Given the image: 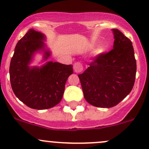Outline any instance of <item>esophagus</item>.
<instances>
[{
	"instance_id": "34e87169",
	"label": "esophagus",
	"mask_w": 149,
	"mask_h": 149,
	"mask_svg": "<svg viewBox=\"0 0 149 149\" xmlns=\"http://www.w3.org/2000/svg\"><path fill=\"white\" fill-rule=\"evenodd\" d=\"M73 70L76 73H79V72H81L83 71V66L81 63L79 62H76V63H74L73 65Z\"/></svg>"
}]
</instances>
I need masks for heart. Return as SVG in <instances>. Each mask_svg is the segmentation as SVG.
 <instances>
[{
    "label": "heart",
    "instance_id": "heart-1",
    "mask_svg": "<svg viewBox=\"0 0 149 149\" xmlns=\"http://www.w3.org/2000/svg\"><path fill=\"white\" fill-rule=\"evenodd\" d=\"M104 52V47H100V48L98 49V50H97V54H102Z\"/></svg>",
    "mask_w": 149,
    "mask_h": 149
}]
</instances>
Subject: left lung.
<instances>
[{
    "mask_svg": "<svg viewBox=\"0 0 149 149\" xmlns=\"http://www.w3.org/2000/svg\"><path fill=\"white\" fill-rule=\"evenodd\" d=\"M112 31L113 49L97 56L78 75L86 100L102 108L117 105L130 94L136 72L132 42L118 29Z\"/></svg>",
    "mask_w": 149,
    "mask_h": 149,
    "instance_id": "obj_1",
    "label": "left lung"
}]
</instances>
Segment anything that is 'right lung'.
I'll return each mask as SVG.
<instances>
[{
    "label": "right lung",
    "mask_w": 149,
    "mask_h": 149,
    "mask_svg": "<svg viewBox=\"0 0 149 149\" xmlns=\"http://www.w3.org/2000/svg\"><path fill=\"white\" fill-rule=\"evenodd\" d=\"M46 36L29 29L17 42L10 65L11 87L16 97L32 109H46L60 102L65 84L73 73V65L47 61L52 52L45 43ZM37 53H42L40 67L31 66Z\"/></svg>",
    "instance_id": "1"
}]
</instances>
